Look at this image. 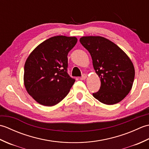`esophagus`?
Wrapping results in <instances>:
<instances>
[{
  "mask_svg": "<svg viewBox=\"0 0 149 149\" xmlns=\"http://www.w3.org/2000/svg\"><path fill=\"white\" fill-rule=\"evenodd\" d=\"M87 77V75L86 74H83V75H82V77H80V79L81 80H85Z\"/></svg>",
  "mask_w": 149,
  "mask_h": 149,
  "instance_id": "1",
  "label": "esophagus"
}]
</instances>
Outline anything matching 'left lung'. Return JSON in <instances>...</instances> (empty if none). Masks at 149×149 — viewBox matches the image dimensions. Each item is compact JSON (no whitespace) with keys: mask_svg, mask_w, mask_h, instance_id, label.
Wrapping results in <instances>:
<instances>
[{"mask_svg":"<svg viewBox=\"0 0 149 149\" xmlns=\"http://www.w3.org/2000/svg\"><path fill=\"white\" fill-rule=\"evenodd\" d=\"M79 41L90 52L101 82L100 90L93 96L107 105L120 102L133 84L135 71L130 58L118 46L104 37L83 36Z\"/></svg>","mask_w":149,"mask_h":149,"instance_id":"8db88e82","label":"left lung"}]
</instances>
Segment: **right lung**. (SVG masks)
I'll return each instance as SVG.
<instances>
[{"mask_svg": "<svg viewBox=\"0 0 149 149\" xmlns=\"http://www.w3.org/2000/svg\"><path fill=\"white\" fill-rule=\"evenodd\" d=\"M77 39L56 36L44 41L28 57L24 81L27 93L45 106L58 104L67 95L75 83L67 72L68 54Z\"/></svg>", "mask_w": 149, "mask_h": 149, "instance_id": "1", "label": "right lung"}]
</instances>
